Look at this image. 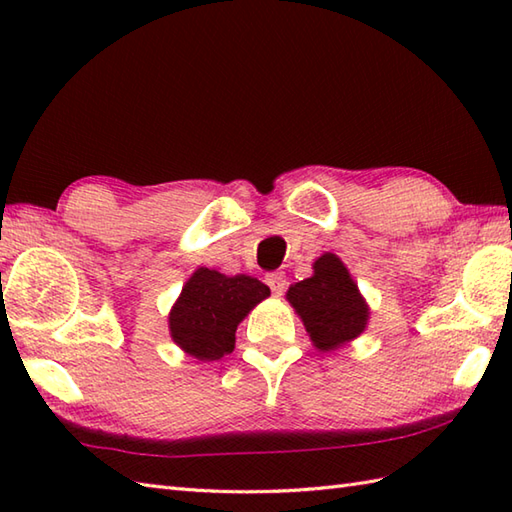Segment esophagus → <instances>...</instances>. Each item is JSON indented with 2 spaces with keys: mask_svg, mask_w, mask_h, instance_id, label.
Listing matches in <instances>:
<instances>
[{
  "mask_svg": "<svg viewBox=\"0 0 512 512\" xmlns=\"http://www.w3.org/2000/svg\"><path fill=\"white\" fill-rule=\"evenodd\" d=\"M266 284L270 286V290H273L275 297H281L286 292L288 281H286L284 273H270V275H266Z\"/></svg>",
  "mask_w": 512,
  "mask_h": 512,
  "instance_id": "34e87169",
  "label": "esophagus"
}]
</instances>
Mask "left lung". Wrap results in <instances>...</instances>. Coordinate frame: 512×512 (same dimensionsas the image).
Wrapping results in <instances>:
<instances>
[{
	"instance_id": "left-lung-1",
	"label": "left lung",
	"mask_w": 512,
	"mask_h": 512,
	"mask_svg": "<svg viewBox=\"0 0 512 512\" xmlns=\"http://www.w3.org/2000/svg\"><path fill=\"white\" fill-rule=\"evenodd\" d=\"M286 299L319 352L339 350L367 328V301L350 270L334 253H323L314 259L312 277L292 284Z\"/></svg>"
}]
</instances>
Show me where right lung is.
<instances>
[{
	"mask_svg": "<svg viewBox=\"0 0 512 512\" xmlns=\"http://www.w3.org/2000/svg\"><path fill=\"white\" fill-rule=\"evenodd\" d=\"M270 288L248 275H222L198 268L182 286L169 312V334L184 354L220 361L235 350V330Z\"/></svg>",
	"mask_w": 512,
	"mask_h": 512,
	"instance_id": "obj_1",
	"label": "right lung"
}]
</instances>
